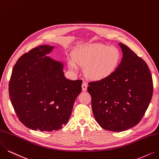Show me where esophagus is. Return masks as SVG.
Here are the masks:
<instances>
[{"label":"esophagus","instance_id":"esophagus-1","mask_svg":"<svg viewBox=\"0 0 159 159\" xmlns=\"http://www.w3.org/2000/svg\"><path fill=\"white\" fill-rule=\"evenodd\" d=\"M82 90H83L84 91H86L87 89V84L86 82L85 81H83V83H82Z\"/></svg>","mask_w":159,"mask_h":159}]
</instances>
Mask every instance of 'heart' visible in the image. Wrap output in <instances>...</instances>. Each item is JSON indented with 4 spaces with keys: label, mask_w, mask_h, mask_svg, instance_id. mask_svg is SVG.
Segmentation results:
<instances>
[{
    "label": "heart",
    "mask_w": 159,
    "mask_h": 159,
    "mask_svg": "<svg viewBox=\"0 0 159 159\" xmlns=\"http://www.w3.org/2000/svg\"><path fill=\"white\" fill-rule=\"evenodd\" d=\"M79 65L87 66L85 74L93 80H102L108 78L118 68L121 55L115 47L103 44H90L80 48L74 54ZM70 66L74 70L78 69L74 61H70Z\"/></svg>",
    "instance_id": "1"
}]
</instances>
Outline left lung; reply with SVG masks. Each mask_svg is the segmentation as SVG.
Instances as JSON below:
<instances>
[{
    "label": "left lung",
    "mask_w": 159,
    "mask_h": 159,
    "mask_svg": "<svg viewBox=\"0 0 159 159\" xmlns=\"http://www.w3.org/2000/svg\"><path fill=\"white\" fill-rule=\"evenodd\" d=\"M116 70L104 80L89 83L92 110L102 128L120 132L138 124L153 96V84L146 62L128 46Z\"/></svg>",
    "instance_id": "left-lung-1"
}]
</instances>
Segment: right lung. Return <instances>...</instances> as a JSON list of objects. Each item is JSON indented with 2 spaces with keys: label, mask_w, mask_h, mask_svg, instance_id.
Returning <instances> with one entry per match:
<instances>
[{
  "label": "right lung",
  "mask_w": 159,
  "mask_h": 159,
  "mask_svg": "<svg viewBox=\"0 0 159 159\" xmlns=\"http://www.w3.org/2000/svg\"><path fill=\"white\" fill-rule=\"evenodd\" d=\"M53 46L30 49L17 60L9 82V96L20 122L33 130L51 132L66 125L81 91L82 80H69L61 62L45 56Z\"/></svg>",
  "instance_id": "right-lung-1"
}]
</instances>
